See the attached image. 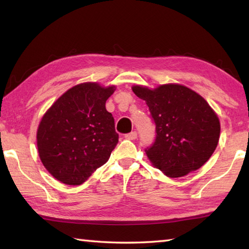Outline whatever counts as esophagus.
<instances>
[{
	"label": "esophagus",
	"instance_id": "1",
	"mask_svg": "<svg viewBox=\"0 0 249 249\" xmlns=\"http://www.w3.org/2000/svg\"><path fill=\"white\" fill-rule=\"evenodd\" d=\"M125 138L128 140H135L137 138V131H131L129 134H126Z\"/></svg>",
	"mask_w": 249,
	"mask_h": 249
}]
</instances>
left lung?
<instances>
[{
    "label": "left lung",
    "mask_w": 249,
    "mask_h": 249,
    "mask_svg": "<svg viewBox=\"0 0 249 249\" xmlns=\"http://www.w3.org/2000/svg\"><path fill=\"white\" fill-rule=\"evenodd\" d=\"M145 100L156 126V137L145 153L157 169L170 178L198 170L217 146L220 124L203 97L179 84L150 89L133 87Z\"/></svg>",
    "instance_id": "8db88e82"
}]
</instances>
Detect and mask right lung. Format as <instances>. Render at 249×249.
I'll return each mask as SVG.
<instances>
[{
    "label": "right lung",
    "instance_id": "right-lung-1",
    "mask_svg": "<svg viewBox=\"0 0 249 249\" xmlns=\"http://www.w3.org/2000/svg\"><path fill=\"white\" fill-rule=\"evenodd\" d=\"M114 87L81 83L51 106L37 130L40 160L52 177L67 185H80L107 162L119 142L112 114L106 102Z\"/></svg>",
    "mask_w": 249,
    "mask_h": 249
}]
</instances>
